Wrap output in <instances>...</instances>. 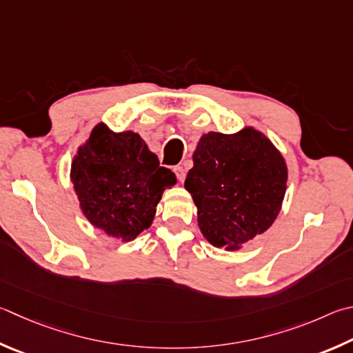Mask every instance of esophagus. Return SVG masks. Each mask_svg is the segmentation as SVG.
Instances as JSON below:
<instances>
[{"instance_id": "esophagus-1", "label": "esophagus", "mask_w": 353, "mask_h": 353, "mask_svg": "<svg viewBox=\"0 0 353 353\" xmlns=\"http://www.w3.org/2000/svg\"><path fill=\"white\" fill-rule=\"evenodd\" d=\"M174 172H176V176H177V179L181 182H183L185 181V177H187V170H185V166H176L174 168Z\"/></svg>"}]
</instances>
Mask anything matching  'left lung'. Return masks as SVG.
Segmentation results:
<instances>
[{
  "label": "left lung",
  "instance_id": "8db88e82",
  "mask_svg": "<svg viewBox=\"0 0 353 353\" xmlns=\"http://www.w3.org/2000/svg\"><path fill=\"white\" fill-rule=\"evenodd\" d=\"M185 188L197 207V223L211 245L239 250L272 227L287 188V165L264 134H203Z\"/></svg>",
  "mask_w": 353,
  "mask_h": 353
}]
</instances>
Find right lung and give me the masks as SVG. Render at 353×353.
Listing matches in <instances>:
<instances>
[{
    "instance_id": "1",
    "label": "right lung",
    "mask_w": 353,
    "mask_h": 353,
    "mask_svg": "<svg viewBox=\"0 0 353 353\" xmlns=\"http://www.w3.org/2000/svg\"><path fill=\"white\" fill-rule=\"evenodd\" d=\"M70 181L86 219L125 242L150 228L165 188L177 182L139 134L112 132L105 123L79 148Z\"/></svg>"
}]
</instances>
